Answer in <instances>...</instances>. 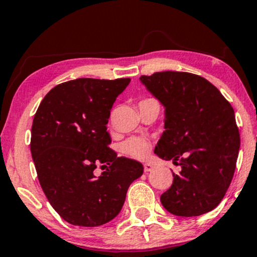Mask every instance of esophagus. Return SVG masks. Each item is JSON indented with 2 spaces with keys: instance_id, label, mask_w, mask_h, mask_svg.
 Wrapping results in <instances>:
<instances>
[{
  "instance_id": "obj_1",
  "label": "esophagus",
  "mask_w": 257,
  "mask_h": 257,
  "mask_svg": "<svg viewBox=\"0 0 257 257\" xmlns=\"http://www.w3.org/2000/svg\"><path fill=\"white\" fill-rule=\"evenodd\" d=\"M152 169H153L152 164H150V163H145V164H144V170H145V173L151 172Z\"/></svg>"
}]
</instances>
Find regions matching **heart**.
Instances as JSON below:
<instances>
[{
    "label": "heart",
    "mask_w": 257,
    "mask_h": 257,
    "mask_svg": "<svg viewBox=\"0 0 257 257\" xmlns=\"http://www.w3.org/2000/svg\"><path fill=\"white\" fill-rule=\"evenodd\" d=\"M152 144L149 139L143 137H132L123 141L120 151L132 158L145 159L150 155Z\"/></svg>",
    "instance_id": "b5f03b06"
}]
</instances>
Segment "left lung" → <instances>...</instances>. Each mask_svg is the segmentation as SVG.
Returning a JSON list of instances; mask_svg holds the SVG:
<instances>
[{
  "mask_svg": "<svg viewBox=\"0 0 257 257\" xmlns=\"http://www.w3.org/2000/svg\"><path fill=\"white\" fill-rule=\"evenodd\" d=\"M141 82L166 107L155 153L181 167L161 202L176 216H199L220 204L231 184L240 138L233 107L208 79L163 71Z\"/></svg>",
  "mask_w": 257,
  "mask_h": 257,
  "instance_id": "8db88e82",
  "label": "left lung"
}]
</instances>
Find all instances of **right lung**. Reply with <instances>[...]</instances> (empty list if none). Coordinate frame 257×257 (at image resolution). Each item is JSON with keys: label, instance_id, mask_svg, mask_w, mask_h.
<instances>
[{"label": "right lung", "instance_id": "1", "mask_svg": "<svg viewBox=\"0 0 257 257\" xmlns=\"http://www.w3.org/2000/svg\"><path fill=\"white\" fill-rule=\"evenodd\" d=\"M131 78H77L44 96L31 128V155L47 199L66 222L95 227L118 215L140 162L117 157L106 124ZM99 164L108 169L96 178Z\"/></svg>", "mask_w": 257, "mask_h": 257}]
</instances>
